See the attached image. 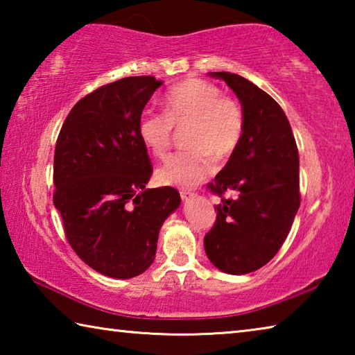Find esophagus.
<instances>
[{"label": "esophagus", "instance_id": "1", "mask_svg": "<svg viewBox=\"0 0 355 355\" xmlns=\"http://www.w3.org/2000/svg\"><path fill=\"white\" fill-rule=\"evenodd\" d=\"M180 197H182L183 200H189V199H192V197H196V194L189 189H182L180 191Z\"/></svg>", "mask_w": 355, "mask_h": 355}]
</instances>
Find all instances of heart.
<instances>
[{
  "mask_svg": "<svg viewBox=\"0 0 355 355\" xmlns=\"http://www.w3.org/2000/svg\"><path fill=\"white\" fill-rule=\"evenodd\" d=\"M164 114L146 111L137 133L156 158L169 152L173 127H184V152L172 155L158 169V180L178 188H192L211 173L213 156L224 161L236 152L244 135V112L235 100L220 95L213 83L188 78L164 95Z\"/></svg>",
  "mask_w": 355,
  "mask_h": 355,
  "instance_id": "obj_1",
  "label": "heart"
}]
</instances>
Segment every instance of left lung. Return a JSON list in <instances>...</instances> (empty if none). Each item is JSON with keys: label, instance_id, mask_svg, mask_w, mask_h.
I'll return each mask as SVG.
<instances>
[{"label": "left lung", "instance_id": "left-lung-1", "mask_svg": "<svg viewBox=\"0 0 355 355\" xmlns=\"http://www.w3.org/2000/svg\"><path fill=\"white\" fill-rule=\"evenodd\" d=\"M236 94L244 112V135L214 182L222 197L236 191L238 199L216 205V222L203 245L222 272H254L272 260L291 230L300 205L299 153L291 125L271 95L230 71H209Z\"/></svg>", "mask_w": 355, "mask_h": 355}]
</instances>
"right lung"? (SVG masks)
<instances>
[{
    "instance_id": "1",
    "label": "right lung",
    "mask_w": 355,
    "mask_h": 355,
    "mask_svg": "<svg viewBox=\"0 0 355 355\" xmlns=\"http://www.w3.org/2000/svg\"><path fill=\"white\" fill-rule=\"evenodd\" d=\"M128 76L71 107L58 136L53 202L81 260L112 279H131L155 260L159 228L180 207L175 188L147 189L152 163L137 125L161 86Z\"/></svg>"
}]
</instances>
